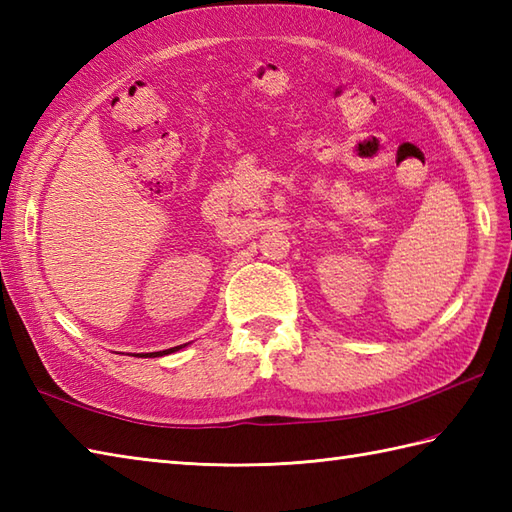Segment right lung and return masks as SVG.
I'll use <instances>...</instances> for the list:
<instances>
[{
  "mask_svg": "<svg viewBox=\"0 0 512 512\" xmlns=\"http://www.w3.org/2000/svg\"><path fill=\"white\" fill-rule=\"evenodd\" d=\"M182 345H178V347H171V350H165V352H151V354H143V356H162V354H171V352H176V350H180Z\"/></svg>",
  "mask_w": 512,
  "mask_h": 512,
  "instance_id": "right-lung-1",
  "label": "right lung"
}]
</instances>
